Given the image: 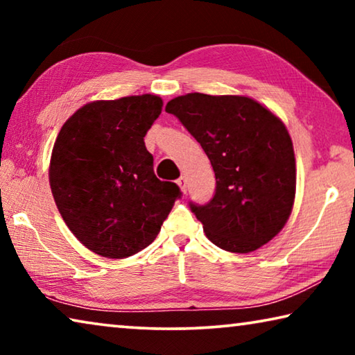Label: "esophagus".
Returning <instances> with one entry per match:
<instances>
[{
  "label": "esophagus",
  "mask_w": 355,
  "mask_h": 355,
  "mask_svg": "<svg viewBox=\"0 0 355 355\" xmlns=\"http://www.w3.org/2000/svg\"><path fill=\"white\" fill-rule=\"evenodd\" d=\"M177 184H178L180 191H182L183 194H186V189H188V178H186L184 175L180 177V178L177 180Z\"/></svg>",
  "instance_id": "34e87169"
}]
</instances>
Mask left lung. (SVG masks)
I'll return each instance as SVG.
<instances>
[{
    "label": "left lung",
    "instance_id": "1",
    "mask_svg": "<svg viewBox=\"0 0 355 355\" xmlns=\"http://www.w3.org/2000/svg\"><path fill=\"white\" fill-rule=\"evenodd\" d=\"M177 116L207 153L216 194L191 203L207 238L218 248L249 254L285 227L296 197V158L280 117L245 95L192 92L172 98Z\"/></svg>",
    "mask_w": 355,
    "mask_h": 355
}]
</instances>
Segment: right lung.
<instances>
[{
	"label": "right lung",
	"mask_w": 355,
	"mask_h": 355,
	"mask_svg": "<svg viewBox=\"0 0 355 355\" xmlns=\"http://www.w3.org/2000/svg\"><path fill=\"white\" fill-rule=\"evenodd\" d=\"M163 110L158 95L95 100L65 120L50 159V186L70 232L89 250L127 258L155 241L180 197L146 148Z\"/></svg>",
	"instance_id": "1"
}]
</instances>
